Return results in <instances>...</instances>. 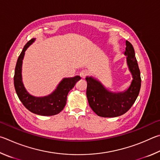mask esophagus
Returning <instances> with one entry per match:
<instances>
[{"label": "esophagus", "mask_w": 160, "mask_h": 160, "mask_svg": "<svg viewBox=\"0 0 160 160\" xmlns=\"http://www.w3.org/2000/svg\"><path fill=\"white\" fill-rule=\"evenodd\" d=\"M88 74V72L86 71V70H82V72H80V77H82V78H85L86 76Z\"/></svg>", "instance_id": "obj_1"}]
</instances>
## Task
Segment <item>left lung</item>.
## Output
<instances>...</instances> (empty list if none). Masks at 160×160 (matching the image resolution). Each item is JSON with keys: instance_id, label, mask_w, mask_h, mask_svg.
Returning <instances> with one entry per match:
<instances>
[{"instance_id": "left-lung-1", "label": "left lung", "mask_w": 160, "mask_h": 160, "mask_svg": "<svg viewBox=\"0 0 160 160\" xmlns=\"http://www.w3.org/2000/svg\"><path fill=\"white\" fill-rule=\"evenodd\" d=\"M124 54L133 79L127 90L122 92L109 91L104 85L93 77H86L88 104L97 115L102 117H116L125 114L131 108L138 96L141 86V73L135 51L131 43L126 41Z\"/></svg>"}]
</instances>
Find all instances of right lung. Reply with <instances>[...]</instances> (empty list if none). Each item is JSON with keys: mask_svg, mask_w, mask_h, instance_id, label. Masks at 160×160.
<instances>
[{"mask_svg": "<svg viewBox=\"0 0 160 160\" xmlns=\"http://www.w3.org/2000/svg\"><path fill=\"white\" fill-rule=\"evenodd\" d=\"M36 38L31 39L25 45L17 61L14 85L16 93L22 104L28 110L41 116H52L59 114L63 110L67 103V97L70 90L74 88L76 83L81 79L79 76L64 78L51 93L43 97H36L31 95L25 88L22 82V67L25 51Z\"/></svg>", "mask_w": 160, "mask_h": 160, "instance_id": "add662e5", "label": "right lung"}]
</instances>
